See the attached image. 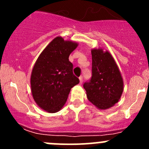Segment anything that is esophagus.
<instances>
[{"label": "esophagus", "instance_id": "obj_1", "mask_svg": "<svg viewBox=\"0 0 149 149\" xmlns=\"http://www.w3.org/2000/svg\"><path fill=\"white\" fill-rule=\"evenodd\" d=\"M79 81H80V82H79L80 84L83 83V77H82V76H80V77H79Z\"/></svg>", "mask_w": 149, "mask_h": 149}]
</instances>
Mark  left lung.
Returning a JSON list of instances; mask_svg holds the SVG:
<instances>
[{
	"label": "left lung",
	"instance_id": "8db88e82",
	"mask_svg": "<svg viewBox=\"0 0 149 149\" xmlns=\"http://www.w3.org/2000/svg\"><path fill=\"white\" fill-rule=\"evenodd\" d=\"M92 76L84 84L87 98L97 109L104 110L119 102L123 91V79L110 52L93 48Z\"/></svg>",
	"mask_w": 149,
	"mask_h": 149
}]
</instances>
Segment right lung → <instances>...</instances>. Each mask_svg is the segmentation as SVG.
<instances>
[{"label":"right lung","instance_id":"add662e5","mask_svg":"<svg viewBox=\"0 0 149 149\" xmlns=\"http://www.w3.org/2000/svg\"><path fill=\"white\" fill-rule=\"evenodd\" d=\"M79 44L57 37L39 55L31 74V94L36 104L49 113L61 110L70 89L79 83L69 55Z\"/></svg>","mask_w":149,"mask_h":149}]
</instances>
